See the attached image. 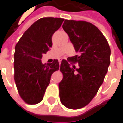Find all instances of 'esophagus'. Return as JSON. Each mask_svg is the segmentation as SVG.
Returning a JSON list of instances; mask_svg holds the SVG:
<instances>
[{
  "mask_svg": "<svg viewBox=\"0 0 123 123\" xmlns=\"http://www.w3.org/2000/svg\"><path fill=\"white\" fill-rule=\"evenodd\" d=\"M58 62H59V64H61V60H59Z\"/></svg>",
  "mask_w": 123,
  "mask_h": 123,
  "instance_id": "obj_1",
  "label": "esophagus"
}]
</instances>
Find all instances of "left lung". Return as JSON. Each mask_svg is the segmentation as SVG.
Wrapping results in <instances>:
<instances>
[{"instance_id": "left-lung-1", "label": "left lung", "mask_w": 123, "mask_h": 123, "mask_svg": "<svg viewBox=\"0 0 123 123\" xmlns=\"http://www.w3.org/2000/svg\"><path fill=\"white\" fill-rule=\"evenodd\" d=\"M62 28L78 55L62 61L60 100L68 108L80 109L89 104L103 84L111 63V48L101 31L91 23L65 20ZM75 63H79L78 68L71 67Z\"/></svg>"}]
</instances>
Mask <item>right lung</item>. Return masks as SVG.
<instances>
[{"label":"right lung","instance_id":"right-lung-1","mask_svg":"<svg viewBox=\"0 0 123 123\" xmlns=\"http://www.w3.org/2000/svg\"><path fill=\"white\" fill-rule=\"evenodd\" d=\"M64 19L42 18L23 33L15 45L14 80L22 100L35 105L42 101L52 74L59 69L58 60L43 64L41 58L52 47V36Z\"/></svg>","mask_w":123,"mask_h":123}]
</instances>
